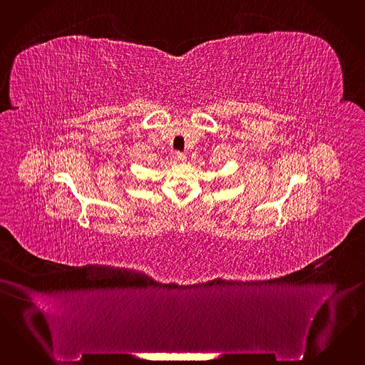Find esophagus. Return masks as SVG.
<instances>
[{"label": "esophagus", "instance_id": "obj_1", "mask_svg": "<svg viewBox=\"0 0 365 365\" xmlns=\"http://www.w3.org/2000/svg\"><path fill=\"white\" fill-rule=\"evenodd\" d=\"M175 159H177L178 162H185V160H186V154H185V153H180V151H177V153H175Z\"/></svg>", "mask_w": 365, "mask_h": 365}]
</instances>
